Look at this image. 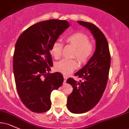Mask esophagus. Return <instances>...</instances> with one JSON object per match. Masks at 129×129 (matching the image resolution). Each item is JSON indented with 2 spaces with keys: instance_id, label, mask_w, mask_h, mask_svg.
I'll return each mask as SVG.
<instances>
[{
  "instance_id": "obj_1",
  "label": "esophagus",
  "mask_w": 129,
  "mask_h": 129,
  "mask_svg": "<svg viewBox=\"0 0 129 129\" xmlns=\"http://www.w3.org/2000/svg\"><path fill=\"white\" fill-rule=\"evenodd\" d=\"M63 79H64V83H66L67 79V77L66 76H63Z\"/></svg>"
}]
</instances>
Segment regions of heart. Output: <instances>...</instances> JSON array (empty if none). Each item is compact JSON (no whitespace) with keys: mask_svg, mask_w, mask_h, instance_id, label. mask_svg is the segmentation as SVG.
<instances>
[{"mask_svg":"<svg viewBox=\"0 0 129 129\" xmlns=\"http://www.w3.org/2000/svg\"><path fill=\"white\" fill-rule=\"evenodd\" d=\"M65 41L67 44L75 47L73 57H77L81 63L87 62L92 56L94 48L92 44L90 43L88 37L85 34L80 32L70 34L65 37ZM62 48V43L59 41H56L52 44L50 52L56 59H58L61 56ZM78 67V61L70 59H63L54 65V69L57 72L66 75L70 74Z\"/></svg>","mask_w":129,"mask_h":129,"instance_id":"obj_1","label":"heart"}]
</instances>
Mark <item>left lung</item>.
<instances>
[{"instance_id":"1","label":"left lung","mask_w":129,"mask_h":129,"mask_svg":"<svg viewBox=\"0 0 129 129\" xmlns=\"http://www.w3.org/2000/svg\"><path fill=\"white\" fill-rule=\"evenodd\" d=\"M78 22L92 34L96 48L86 65L75 74L82 81L77 82L73 78L67 80L73 88L67 98V107L72 113L77 114L88 112L100 101L107 85L110 67L109 44L104 35L93 23Z\"/></svg>"}]
</instances>
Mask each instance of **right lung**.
Segmentation results:
<instances>
[{
    "mask_svg": "<svg viewBox=\"0 0 129 129\" xmlns=\"http://www.w3.org/2000/svg\"><path fill=\"white\" fill-rule=\"evenodd\" d=\"M70 26L66 20L51 19L28 28L19 37L13 56V70L17 92L29 110L44 113L51 108L53 90L62 85L61 73H50L53 66L50 49Z\"/></svg>",
    "mask_w": 129,
    "mask_h": 129,
    "instance_id": "add662e5",
    "label": "right lung"
}]
</instances>
